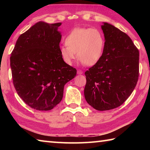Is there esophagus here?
<instances>
[{"label":"esophagus","mask_w":150,"mask_h":150,"mask_svg":"<svg viewBox=\"0 0 150 150\" xmlns=\"http://www.w3.org/2000/svg\"><path fill=\"white\" fill-rule=\"evenodd\" d=\"M77 74H79V75L83 74V71L81 70V69H78L77 70Z\"/></svg>","instance_id":"1"}]
</instances>
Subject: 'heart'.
Wrapping results in <instances>:
<instances>
[{
	"instance_id": "1",
	"label": "heart",
	"mask_w": 150,
	"mask_h": 150,
	"mask_svg": "<svg viewBox=\"0 0 150 150\" xmlns=\"http://www.w3.org/2000/svg\"><path fill=\"white\" fill-rule=\"evenodd\" d=\"M65 44L60 47L59 52L66 64H73L77 52L81 63L92 66L102 57L105 41L103 34L97 29L77 28L66 36Z\"/></svg>"
}]
</instances>
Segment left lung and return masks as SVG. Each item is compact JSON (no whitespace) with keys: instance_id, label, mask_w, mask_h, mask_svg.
<instances>
[{"instance_id":"left-lung-1","label":"left lung","mask_w":150,"mask_h":150,"mask_svg":"<svg viewBox=\"0 0 150 150\" xmlns=\"http://www.w3.org/2000/svg\"><path fill=\"white\" fill-rule=\"evenodd\" d=\"M105 38L100 59L86 71L84 95L97 110L116 108L133 92L139 77V50L126 33L105 22Z\"/></svg>"}]
</instances>
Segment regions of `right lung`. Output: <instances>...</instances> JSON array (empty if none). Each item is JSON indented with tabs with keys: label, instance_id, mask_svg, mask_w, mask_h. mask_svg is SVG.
<instances>
[{
	"label": "right lung",
	"instance_id": "1",
	"mask_svg": "<svg viewBox=\"0 0 150 150\" xmlns=\"http://www.w3.org/2000/svg\"><path fill=\"white\" fill-rule=\"evenodd\" d=\"M62 23L39 22L20 35L11 56L18 95L30 107L50 110L62 100L64 85L77 74L60 55Z\"/></svg>",
	"mask_w": 150,
	"mask_h": 150
}]
</instances>
